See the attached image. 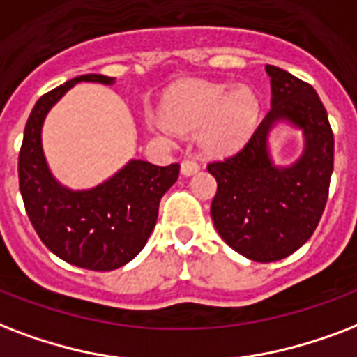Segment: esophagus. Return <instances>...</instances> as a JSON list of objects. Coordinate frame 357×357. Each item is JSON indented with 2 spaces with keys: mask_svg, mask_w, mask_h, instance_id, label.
Listing matches in <instances>:
<instances>
[{
  "mask_svg": "<svg viewBox=\"0 0 357 357\" xmlns=\"http://www.w3.org/2000/svg\"><path fill=\"white\" fill-rule=\"evenodd\" d=\"M199 169H201V165H199L197 162H195V160H193V158H190V156L182 160V164H181L182 175L190 176V175H193V173H197Z\"/></svg>",
  "mask_w": 357,
  "mask_h": 357,
  "instance_id": "1",
  "label": "esophagus"
}]
</instances>
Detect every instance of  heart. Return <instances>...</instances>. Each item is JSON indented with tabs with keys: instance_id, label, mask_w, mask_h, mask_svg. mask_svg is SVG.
<instances>
[{
	"instance_id": "1",
	"label": "heart",
	"mask_w": 357,
	"mask_h": 357,
	"mask_svg": "<svg viewBox=\"0 0 357 357\" xmlns=\"http://www.w3.org/2000/svg\"><path fill=\"white\" fill-rule=\"evenodd\" d=\"M259 113L261 100L250 85L188 82L165 98L164 121L181 134L203 128L208 151L233 153L255 130Z\"/></svg>"
}]
</instances>
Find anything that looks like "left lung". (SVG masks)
Masks as SVG:
<instances>
[{
    "label": "left lung",
    "instance_id": "8db88e82",
    "mask_svg": "<svg viewBox=\"0 0 357 357\" xmlns=\"http://www.w3.org/2000/svg\"><path fill=\"white\" fill-rule=\"evenodd\" d=\"M272 107L244 149L210 162L218 182L210 204L218 233L240 255L273 262L302 248L319 225L333 171V132L317 91L283 68L266 65ZM287 120L302 128L306 149L296 165L273 166L267 134Z\"/></svg>",
    "mask_w": 357,
    "mask_h": 357
}]
</instances>
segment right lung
I'll list each match as a JSON object with an SVG mask.
<instances>
[{
	"instance_id": "add662e5",
	"label": "right lung",
	"mask_w": 357,
	"mask_h": 357,
	"mask_svg": "<svg viewBox=\"0 0 357 357\" xmlns=\"http://www.w3.org/2000/svg\"><path fill=\"white\" fill-rule=\"evenodd\" d=\"M79 82L112 85L113 78L85 74L38 98L24 130L18 181L27 216L44 245L68 264L109 272L132 261L147 244L160 199L176 182L181 165L160 167L130 160L96 188L74 192L61 186L44 158L40 130L50 107Z\"/></svg>"
}]
</instances>
